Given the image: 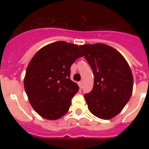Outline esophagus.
Segmentation results:
<instances>
[{"instance_id":"1","label":"esophagus","mask_w":149,"mask_h":149,"mask_svg":"<svg viewBox=\"0 0 149 149\" xmlns=\"http://www.w3.org/2000/svg\"><path fill=\"white\" fill-rule=\"evenodd\" d=\"M79 87H80V88H82V87H83V81L79 82Z\"/></svg>"}]
</instances>
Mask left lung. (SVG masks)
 <instances>
[{
    "label": "left lung",
    "mask_w": 149,
    "mask_h": 149,
    "mask_svg": "<svg viewBox=\"0 0 149 149\" xmlns=\"http://www.w3.org/2000/svg\"><path fill=\"white\" fill-rule=\"evenodd\" d=\"M94 75L93 90L84 97L93 115L109 120L122 111L131 98L133 76L121 54L103 43L79 45Z\"/></svg>",
    "instance_id": "8db88e82"
}]
</instances>
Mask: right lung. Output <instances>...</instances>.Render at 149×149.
Instances as JSON below:
<instances>
[{
  "label": "right lung",
  "mask_w": 149,
  "mask_h": 149,
  "mask_svg": "<svg viewBox=\"0 0 149 149\" xmlns=\"http://www.w3.org/2000/svg\"><path fill=\"white\" fill-rule=\"evenodd\" d=\"M83 56L79 46L59 41L42 47L32 57L24 87L29 103L42 118L57 120L67 113L79 89L70 79V67Z\"/></svg>",
  "instance_id": "right-lung-1"
}]
</instances>
